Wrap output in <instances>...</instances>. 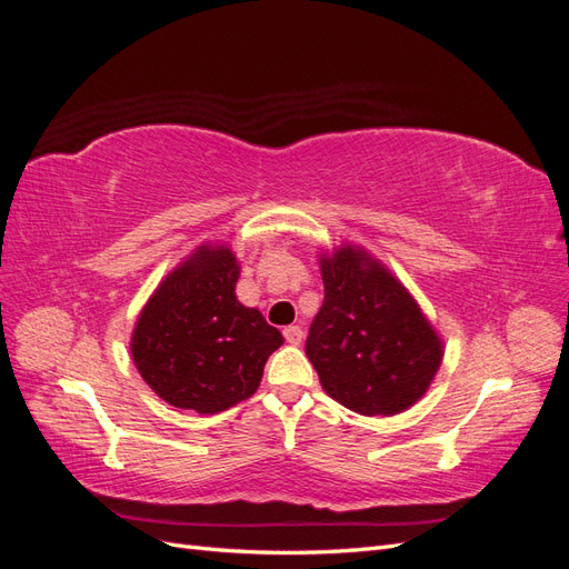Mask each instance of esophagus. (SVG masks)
Segmentation results:
<instances>
[{
    "label": "esophagus",
    "instance_id": "1",
    "mask_svg": "<svg viewBox=\"0 0 569 569\" xmlns=\"http://www.w3.org/2000/svg\"><path fill=\"white\" fill-rule=\"evenodd\" d=\"M282 335H284V339H287V343H295V347H297V343H301V339H303V332H301L299 325L284 327Z\"/></svg>",
    "mask_w": 569,
    "mask_h": 569
}]
</instances>
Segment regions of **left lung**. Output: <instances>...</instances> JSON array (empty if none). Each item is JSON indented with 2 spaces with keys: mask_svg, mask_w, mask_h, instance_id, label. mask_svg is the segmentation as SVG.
Wrapping results in <instances>:
<instances>
[{
  "mask_svg": "<svg viewBox=\"0 0 569 569\" xmlns=\"http://www.w3.org/2000/svg\"><path fill=\"white\" fill-rule=\"evenodd\" d=\"M325 301L306 339L320 385L358 416H399L418 403L443 341L396 274L363 247L320 253Z\"/></svg>",
  "mask_w": 569,
  "mask_h": 569,
  "instance_id": "obj_1",
  "label": "left lung"
}]
</instances>
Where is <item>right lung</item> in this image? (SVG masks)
Returning <instances> with one entry per match:
<instances>
[{
	"label": "right lung",
	"instance_id": "add662e5",
	"mask_svg": "<svg viewBox=\"0 0 569 569\" xmlns=\"http://www.w3.org/2000/svg\"><path fill=\"white\" fill-rule=\"evenodd\" d=\"M237 256L206 242L170 270L134 322L130 353L170 406L216 416L247 401L284 337L258 308L237 301Z\"/></svg>",
	"mask_w": 569,
	"mask_h": 569
}]
</instances>
